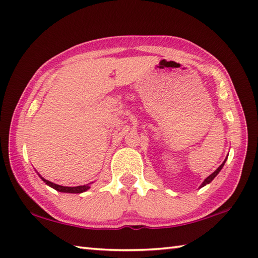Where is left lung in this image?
Wrapping results in <instances>:
<instances>
[{"label":"left lung","instance_id":"1","mask_svg":"<svg viewBox=\"0 0 258 258\" xmlns=\"http://www.w3.org/2000/svg\"><path fill=\"white\" fill-rule=\"evenodd\" d=\"M226 160H227V157L225 158V161H224V162H223V163L221 164V166H220V167H218V168L216 169V171H215V172H214L213 174H211V175H210V176H208L207 178H205V180H204V182H203V183H202V185L200 186V187H203V186H205L206 184H210V183L212 182V180H213L214 178H215V177H216V175H217L218 173H220V172H221V169L223 168V166H224V164H225Z\"/></svg>","mask_w":258,"mask_h":258}]
</instances>
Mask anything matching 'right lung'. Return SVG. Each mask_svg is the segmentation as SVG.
I'll list each match as a JSON object with an SVG mask.
<instances>
[{"instance_id":"right-lung-1","label":"right lung","mask_w":258,"mask_h":258,"mask_svg":"<svg viewBox=\"0 0 258 258\" xmlns=\"http://www.w3.org/2000/svg\"><path fill=\"white\" fill-rule=\"evenodd\" d=\"M40 177L42 178L43 182H44L45 184H47L48 186H51L52 188L56 189L58 191H62V193H74V194H79V193H83V191L87 190L90 188L89 185H81V186H75V187H68V186H61V185H57V184H54L52 182H50V180H47L45 178H43L41 175Z\"/></svg>"}]
</instances>
